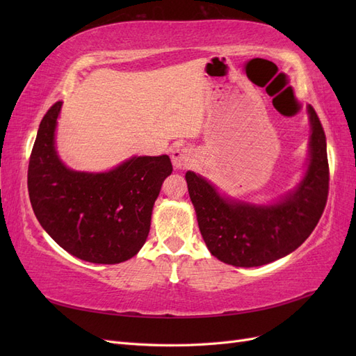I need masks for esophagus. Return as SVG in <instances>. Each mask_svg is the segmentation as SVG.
I'll return each instance as SVG.
<instances>
[{
  "instance_id": "esophagus-1",
  "label": "esophagus",
  "mask_w": 356,
  "mask_h": 356,
  "mask_svg": "<svg viewBox=\"0 0 356 356\" xmlns=\"http://www.w3.org/2000/svg\"><path fill=\"white\" fill-rule=\"evenodd\" d=\"M172 163L177 169H187L193 163V154L187 147H178L172 152Z\"/></svg>"
}]
</instances>
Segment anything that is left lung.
<instances>
[{"label": "left lung", "mask_w": 356, "mask_h": 356, "mask_svg": "<svg viewBox=\"0 0 356 356\" xmlns=\"http://www.w3.org/2000/svg\"><path fill=\"white\" fill-rule=\"evenodd\" d=\"M310 159L305 178L282 200L268 207L221 197L209 182L187 172L202 238L213 257L236 267H257L279 260L303 243L325 209L330 186L325 132L314 106Z\"/></svg>", "instance_id": "1"}]
</instances>
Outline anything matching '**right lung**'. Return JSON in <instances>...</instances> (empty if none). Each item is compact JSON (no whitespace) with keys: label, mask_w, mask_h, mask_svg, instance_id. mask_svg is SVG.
<instances>
[{"label":"right lung","mask_w":356,"mask_h":356,"mask_svg":"<svg viewBox=\"0 0 356 356\" xmlns=\"http://www.w3.org/2000/svg\"><path fill=\"white\" fill-rule=\"evenodd\" d=\"M62 102L42 117L28 166V191L41 227L60 248L96 264L123 263L147 241L169 156L132 157L102 174L71 170L55 148Z\"/></svg>","instance_id":"right-lung-1"}]
</instances>
